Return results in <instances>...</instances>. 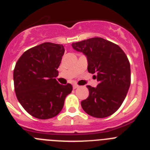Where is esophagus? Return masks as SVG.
<instances>
[{
	"instance_id": "obj_1",
	"label": "esophagus",
	"mask_w": 150,
	"mask_h": 150,
	"mask_svg": "<svg viewBox=\"0 0 150 150\" xmlns=\"http://www.w3.org/2000/svg\"><path fill=\"white\" fill-rule=\"evenodd\" d=\"M72 87H73V89H77L78 87V86L77 84H73V86H72Z\"/></svg>"
}]
</instances>
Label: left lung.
<instances>
[{
	"instance_id": "obj_1",
	"label": "left lung",
	"mask_w": 150,
	"mask_h": 150,
	"mask_svg": "<svg viewBox=\"0 0 150 150\" xmlns=\"http://www.w3.org/2000/svg\"><path fill=\"white\" fill-rule=\"evenodd\" d=\"M87 60V70L96 74V87L87 85L89 96L81 102L87 114L105 118L115 113L123 102L131 83L130 63L119 45L100 37L72 43Z\"/></svg>"
}]
</instances>
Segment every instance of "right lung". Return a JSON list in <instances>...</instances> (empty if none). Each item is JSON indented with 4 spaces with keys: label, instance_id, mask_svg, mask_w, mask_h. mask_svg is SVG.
Segmentation results:
<instances>
[{
    "label": "right lung",
    "instance_id": "add662e5",
    "mask_svg": "<svg viewBox=\"0 0 150 150\" xmlns=\"http://www.w3.org/2000/svg\"><path fill=\"white\" fill-rule=\"evenodd\" d=\"M64 52L63 45L44 42L26 51L16 63L13 72L16 96L36 118L47 120L57 115L72 92L70 83L60 84L55 79Z\"/></svg>",
    "mask_w": 150,
    "mask_h": 150
}]
</instances>
